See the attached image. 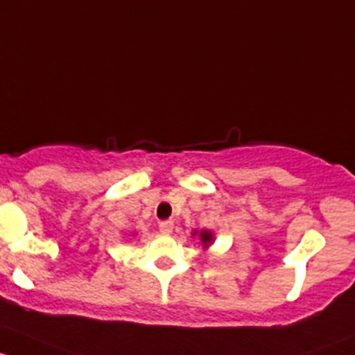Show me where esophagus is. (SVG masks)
Returning a JSON list of instances; mask_svg holds the SVG:
<instances>
[{
    "label": "esophagus",
    "instance_id": "obj_1",
    "mask_svg": "<svg viewBox=\"0 0 355 355\" xmlns=\"http://www.w3.org/2000/svg\"><path fill=\"white\" fill-rule=\"evenodd\" d=\"M173 229H174L173 220H164L159 224V231L160 234H164V236H169V234L173 232Z\"/></svg>",
    "mask_w": 355,
    "mask_h": 355
}]
</instances>
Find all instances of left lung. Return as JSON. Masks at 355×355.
Instances as JSON below:
<instances>
[{
	"mask_svg": "<svg viewBox=\"0 0 355 355\" xmlns=\"http://www.w3.org/2000/svg\"><path fill=\"white\" fill-rule=\"evenodd\" d=\"M193 236H198L200 241L203 244V250H208V246H211L215 241V236L211 231H207V229H202V231H193Z\"/></svg>",
	"mask_w": 355,
	"mask_h": 355,
	"instance_id": "1",
	"label": "left lung"
}]
</instances>
